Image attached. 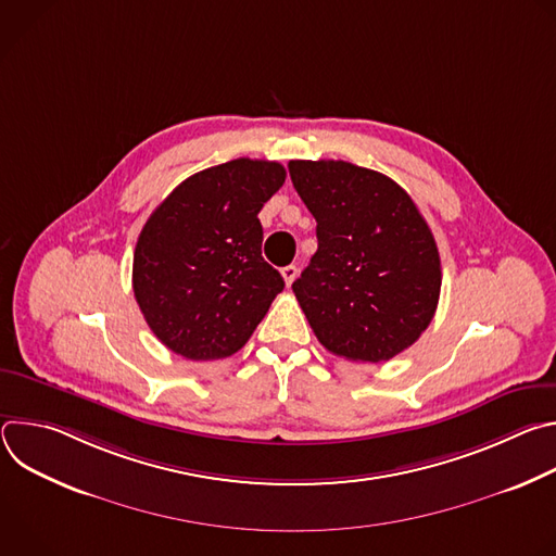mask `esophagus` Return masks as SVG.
Instances as JSON below:
<instances>
[{"label":"esophagus","instance_id":"esophagus-1","mask_svg":"<svg viewBox=\"0 0 556 556\" xmlns=\"http://www.w3.org/2000/svg\"><path fill=\"white\" fill-rule=\"evenodd\" d=\"M296 266L294 264H290V266H286V268H281V277H283V281H286V286H292V281H294V277H296Z\"/></svg>","mask_w":556,"mask_h":556}]
</instances>
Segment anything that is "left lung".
<instances>
[{
    "label": "left lung",
    "mask_w": 556,
    "mask_h": 556,
    "mask_svg": "<svg viewBox=\"0 0 556 556\" xmlns=\"http://www.w3.org/2000/svg\"><path fill=\"white\" fill-rule=\"evenodd\" d=\"M319 249L292 283L319 343L380 363L429 328L442 286L433 232L391 178L345 161H290Z\"/></svg>",
    "instance_id": "obj_1"
}]
</instances>
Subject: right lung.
<instances>
[{
  "mask_svg": "<svg viewBox=\"0 0 556 556\" xmlns=\"http://www.w3.org/2000/svg\"><path fill=\"white\" fill-rule=\"evenodd\" d=\"M286 182L270 161H237L178 185L142 226L134 251V296L147 326L189 361L242 350L283 277L262 257L257 213Z\"/></svg>",
  "mask_w": 556,
  "mask_h": 556,
  "instance_id": "right-lung-1",
  "label": "right lung"
}]
</instances>
